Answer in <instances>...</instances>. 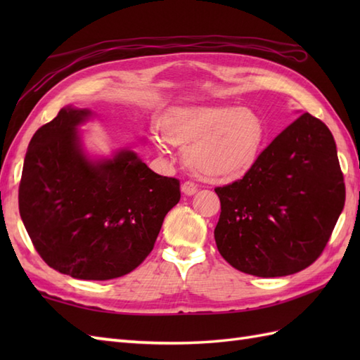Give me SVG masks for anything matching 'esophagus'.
Listing matches in <instances>:
<instances>
[{
    "instance_id": "esophagus-1",
    "label": "esophagus",
    "mask_w": 360,
    "mask_h": 360,
    "mask_svg": "<svg viewBox=\"0 0 360 360\" xmlns=\"http://www.w3.org/2000/svg\"><path fill=\"white\" fill-rule=\"evenodd\" d=\"M181 192L184 193L186 196H192V195H195L198 192V187H196V184H193V182L186 181L184 184L181 186Z\"/></svg>"
}]
</instances>
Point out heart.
I'll list each match as a JSON object with an SVG mask.
<instances>
[{
	"label": "heart",
	"mask_w": 360,
	"mask_h": 360,
	"mask_svg": "<svg viewBox=\"0 0 360 360\" xmlns=\"http://www.w3.org/2000/svg\"><path fill=\"white\" fill-rule=\"evenodd\" d=\"M162 134L155 136L160 153L167 141L187 145L184 160L205 179L240 178L257 162L264 142V124L255 111L231 105L176 108L165 116Z\"/></svg>",
	"instance_id": "heart-1"
}]
</instances>
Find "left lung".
I'll return each mask as SVG.
<instances>
[{
    "instance_id": "left-lung-1",
    "label": "left lung",
    "mask_w": 360,
    "mask_h": 360,
    "mask_svg": "<svg viewBox=\"0 0 360 360\" xmlns=\"http://www.w3.org/2000/svg\"><path fill=\"white\" fill-rule=\"evenodd\" d=\"M215 192V241L229 264L264 278L303 271L323 252L345 205L334 137L322 120L303 112L243 179Z\"/></svg>"
}]
</instances>
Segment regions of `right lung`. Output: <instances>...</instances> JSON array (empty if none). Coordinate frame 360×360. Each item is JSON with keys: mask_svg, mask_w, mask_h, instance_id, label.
<instances>
[{"mask_svg": "<svg viewBox=\"0 0 360 360\" xmlns=\"http://www.w3.org/2000/svg\"><path fill=\"white\" fill-rule=\"evenodd\" d=\"M94 114L66 106L29 142L18 190L20 217L44 263L79 280H111L139 266L179 181L155 173L133 150L91 158L79 127Z\"/></svg>", "mask_w": 360, "mask_h": 360, "instance_id": "obj_1", "label": "right lung"}]
</instances>
